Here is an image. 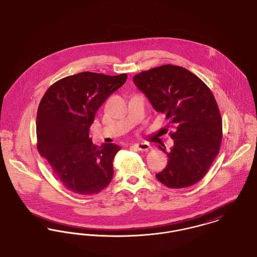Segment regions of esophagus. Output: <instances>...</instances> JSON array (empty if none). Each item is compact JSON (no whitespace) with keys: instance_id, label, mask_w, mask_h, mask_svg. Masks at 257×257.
Listing matches in <instances>:
<instances>
[{"instance_id":"1","label":"esophagus","mask_w":257,"mask_h":257,"mask_svg":"<svg viewBox=\"0 0 257 257\" xmlns=\"http://www.w3.org/2000/svg\"><path fill=\"white\" fill-rule=\"evenodd\" d=\"M135 147L138 149L139 151H142V152H148L151 149V146L148 143H138V144H135Z\"/></svg>"}]
</instances>
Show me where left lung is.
Returning <instances> with one entry per match:
<instances>
[{
  "label": "left lung",
  "instance_id": "left-lung-1",
  "mask_svg": "<svg viewBox=\"0 0 257 257\" xmlns=\"http://www.w3.org/2000/svg\"><path fill=\"white\" fill-rule=\"evenodd\" d=\"M134 84L154 108L175 129L166 167L156 177L168 188L198 183L216 158L222 141V119L210 89L186 68L165 64L138 73Z\"/></svg>",
  "mask_w": 257,
  "mask_h": 257
}]
</instances>
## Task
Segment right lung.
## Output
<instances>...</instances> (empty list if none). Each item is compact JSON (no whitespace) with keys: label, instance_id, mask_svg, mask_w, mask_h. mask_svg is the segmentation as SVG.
Wrapping results in <instances>:
<instances>
[{"label":"right lung","instance_id":"1","mask_svg":"<svg viewBox=\"0 0 257 257\" xmlns=\"http://www.w3.org/2000/svg\"><path fill=\"white\" fill-rule=\"evenodd\" d=\"M126 79L127 74L80 72L53 84L40 101L38 152L54 175L72 193L98 194L112 179V161L121 148L111 143L94 145L89 128L99 106Z\"/></svg>","mask_w":257,"mask_h":257}]
</instances>
